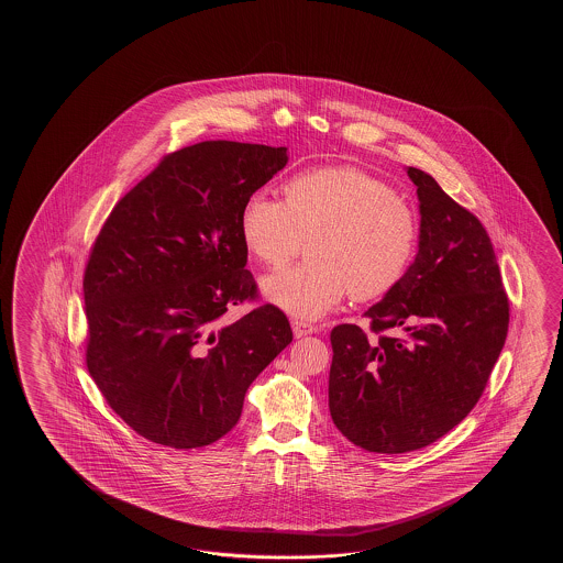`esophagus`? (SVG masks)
Wrapping results in <instances>:
<instances>
[{
    "mask_svg": "<svg viewBox=\"0 0 563 563\" xmlns=\"http://www.w3.org/2000/svg\"><path fill=\"white\" fill-rule=\"evenodd\" d=\"M291 330H294V335H296V338H303V335L313 334V332L318 330V325L301 322V320H294V322H291Z\"/></svg>",
    "mask_w": 563,
    "mask_h": 563,
    "instance_id": "1",
    "label": "esophagus"
}]
</instances>
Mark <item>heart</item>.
<instances>
[{
	"label": "heart",
	"mask_w": 563,
	"mask_h": 563,
	"mask_svg": "<svg viewBox=\"0 0 563 563\" xmlns=\"http://www.w3.org/2000/svg\"><path fill=\"white\" fill-rule=\"evenodd\" d=\"M245 250L265 267L289 264L310 240V262L265 277V299L298 320H318L344 299L384 296L405 277L419 241L407 201L350 167L311 168L284 185V201L253 192L243 203Z\"/></svg>",
	"instance_id": "1"
}]
</instances>
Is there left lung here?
<instances>
[{
  "mask_svg": "<svg viewBox=\"0 0 563 563\" xmlns=\"http://www.w3.org/2000/svg\"><path fill=\"white\" fill-rule=\"evenodd\" d=\"M419 195V252L405 277L354 323L330 334V415L350 443L398 455L439 441L467 417L509 328L489 235L429 173L407 167Z\"/></svg>",
  "mask_w": 563,
  "mask_h": 563,
  "instance_id": "8db88e82",
  "label": "left lung"
}]
</instances>
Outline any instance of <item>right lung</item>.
Returning <instances> with one entry per match:
<instances>
[{"mask_svg": "<svg viewBox=\"0 0 563 563\" xmlns=\"http://www.w3.org/2000/svg\"><path fill=\"white\" fill-rule=\"evenodd\" d=\"M287 165L286 146L205 141L167 155L107 219L85 272L86 366L110 408L156 444L216 443L260 372L291 342L257 296L240 216Z\"/></svg>", "mask_w": 563, "mask_h": 563, "instance_id": "1", "label": "right lung"}]
</instances>
